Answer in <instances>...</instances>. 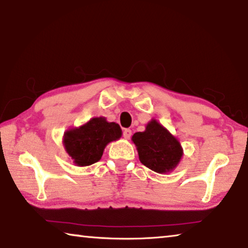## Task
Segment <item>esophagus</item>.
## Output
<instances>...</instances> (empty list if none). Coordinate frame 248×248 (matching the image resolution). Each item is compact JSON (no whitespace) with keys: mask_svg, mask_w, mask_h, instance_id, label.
Returning a JSON list of instances; mask_svg holds the SVG:
<instances>
[{"mask_svg":"<svg viewBox=\"0 0 248 248\" xmlns=\"http://www.w3.org/2000/svg\"><path fill=\"white\" fill-rule=\"evenodd\" d=\"M123 134H124V139H130V137H131L132 132H131V130H130V129H124Z\"/></svg>","mask_w":248,"mask_h":248,"instance_id":"34e87169","label":"esophagus"}]
</instances>
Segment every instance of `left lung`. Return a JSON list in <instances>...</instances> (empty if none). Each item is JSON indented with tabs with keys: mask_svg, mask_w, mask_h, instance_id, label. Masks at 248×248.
Returning <instances> with one entry per match:
<instances>
[{
	"mask_svg": "<svg viewBox=\"0 0 248 248\" xmlns=\"http://www.w3.org/2000/svg\"><path fill=\"white\" fill-rule=\"evenodd\" d=\"M141 163L156 173H167L175 169L183 155L179 142L159 124L152 120L145 131L132 136Z\"/></svg>",
	"mask_w": 248,
	"mask_h": 248,
	"instance_id": "obj_1",
	"label": "left lung"
}]
</instances>
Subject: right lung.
I'll list each match as a JSON object with an SVG mask.
<instances>
[{
  "mask_svg": "<svg viewBox=\"0 0 248 248\" xmlns=\"http://www.w3.org/2000/svg\"><path fill=\"white\" fill-rule=\"evenodd\" d=\"M121 129L118 124L107 123L106 119L93 118L78 129H71L64 134L66 152L78 166H87L98 162L105 146L118 140Z\"/></svg>",
  "mask_w": 248,
  "mask_h": 248,
  "instance_id": "add662e5",
  "label": "right lung"
}]
</instances>
